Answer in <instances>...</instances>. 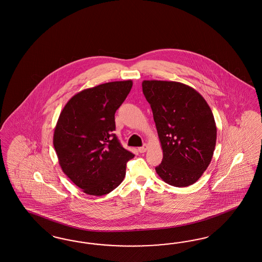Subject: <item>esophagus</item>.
<instances>
[{
    "label": "esophagus",
    "instance_id": "obj_1",
    "mask_svg": "<svg viewBox=\"0 0 262 262\" xmlns=\"http://www.w3.org/2000/svg\"><path fill=\"white\" fill-rule=\"evenodd\" d=\"M147 148H148V146L145 144V145H143L142 147H139V148H138V151H139L140 153H144V152H146Z\"/></svg>",
    "mask_w": 262,
    "mask_h": 262
}]
</instances>
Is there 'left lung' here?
<instances>
[{
  "label": "left lung",
  "mask_w": 262,
  "mask_h": 262,
  "mask_svg": "<svg viewBox=\"0 0 262 262\" xmlns=\"http://www.w3.org/2000/svg\"><path fill=\"white\" fill-rule=\"evenodd\" d=\"M142 91L163 149L158 176L176 187L195 183L209 167L216 143L209 104L196 90L178 82L143 81Z\"/></svg>",
  "instance_id": "8db88e82"
}]
</instances>
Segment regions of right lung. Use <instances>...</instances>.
Instances as JSON below:
<instances>
[{
	"mask_svg": "<svg viewBox=\"0 0 262 262\" xmlns=\"http://www.w3.org/2000/svg\"><path fill=\"white\" fill-rule=\"evenodd\" d=\"M133 81L98 84L66 103L53 134V146L63 172L82 191L103 196L126 176V162L135 155L115 134V113L125 101Z\"/></svg>",
	"mask_w": 262,
	"mask_h": 262,
	"instance_id": "right-lung-1",
	"label": "right lung"
}]
</instances>
